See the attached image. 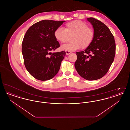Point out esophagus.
Masks as SVG:
<instances>
[{
	"instance_id": "34e87169",
	"label": "esophagus",
	"mask_w": 130,
	"mask_h": 130,
	"mask_svg": "<svg viewBox=\"0 0 130 130\" xmlns=\"http://www.w3.org/2000/svg\"><path fill=\"white\" fill-rule=\"evenodd\" d=\"M71 53V52H69V51H66V55H70V54Z\"/></svg>"
}]
</instances>
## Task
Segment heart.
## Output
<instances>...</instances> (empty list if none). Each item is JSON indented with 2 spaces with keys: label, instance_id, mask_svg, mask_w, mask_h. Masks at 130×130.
<instances>
[{
  "label": "heart",
  "instance_id": "1",
  "mask_svg": "<svg viewBox=\"0 0 130 130\" xmlns=\"http://www.w3.org/2000/svg\"><path fill=\"white\" fill-rule=\"evenodd\" d=\"M56 39L61 43H66L69 37H72L71 43L61 46V49L72 52L81 48L86 49L89 47L95 37V31L92 27H88L85 22L80 20H74L65 25V29L58 27L54 31Z\"/></svg>",
  "mask_w": 130,
  "mask_h": 130
}]
</instances>
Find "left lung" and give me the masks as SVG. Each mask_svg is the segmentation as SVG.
<instances>
[{
    "instance_id": "8db88e82",
    "label": "left lung",
    "mask_w": 130,
    "mask_h": 130,
    "mask_svg": "<svg viewBox=\"0 0 130 130\" xmlns=\"http://www.w3.org/2000/svg\"><path fill=\"white\" fill-rule=\"evenodd\" d=\"M93 25L95 37L84 51L76 52L74 66L78 74L88 80H97L107 73L116 54L115 38L108 27L93 18L87 19Z\"/></svg>"
}]
</instances>
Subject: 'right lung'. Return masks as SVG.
<instances>
[{"label":"right lung","mask_w":130,"mask_h":130,"mask_svg":"<svg viewBox=\"0 0 130 130\" xmlns=\"http://www.w3.org/2000/svg\"><path fill=\"white\" fill-rule=\"evenodd\" d=\"M64 21L43 20L31 26L25 34L22 43L24 63L28 72L37 79H51L59 70L66 52H51L60 46L54 31Z\"/></svg>","instance_id":"right-lung-1"}]
</instances>
